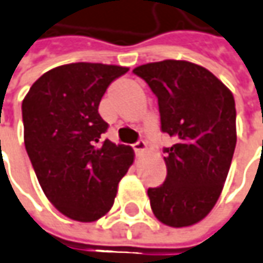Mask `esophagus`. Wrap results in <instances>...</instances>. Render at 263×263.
Here are the masks:
<instances>
[{
	"label": "esophagus",
	"instance_id": "34e87169",
	"mask_svg": "<svg viewBox=\"0 0 263 263\" xmlns=\"http://www.w3.org/2000/svg\"><path fill=\"white\" fill-rule=\"evenodd\" d=\"M132 148H134L135 154H137V155H142V154H144V153H145L146 144H145V142H144V141H138V142H135V144L132 145Z\"/></svg>",
	"mask_w": 263,
	"mask_h": 263
}]
</instances>
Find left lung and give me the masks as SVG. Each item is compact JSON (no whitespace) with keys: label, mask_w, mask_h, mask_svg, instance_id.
<instances>
[{"label":"left lung","mask_w":263,"mask_h":263,"mask_svg":"<svg viewBox=\"0 0 263 263\" xmlns=\"http://www.w3.org/2000/svg\"><path fill=\"white\" fill-rule=\"evenodd\" d=\"M158 98L165 148V181L148 189L151 209L171 228L203 220L220 197L236 146V108L228 87L199 64L162 60L134 69Z\"/></svg>","instance_id":"obj_1"}]
</instances>
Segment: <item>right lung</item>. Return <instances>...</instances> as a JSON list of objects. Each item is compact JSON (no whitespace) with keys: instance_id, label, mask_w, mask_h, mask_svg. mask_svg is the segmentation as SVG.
<instances>
[{"instance_id":"1","label":"right lung","mask_w":263,"mask_h":263,"mask_svg":"<svg viewBox=\"0 0 263 263\" xmlns=\"http://www.w3.org/2000/svg\"><path fill=\"white\" fill-rule=\"evenodd\" d=\"M128 67L70 63L46 71L23 101L24 144L50 203L71 220L108 213L118 184L134 162V149L105 139L98 112L102 96Z\"/></svg>"}]
</instances>
